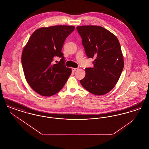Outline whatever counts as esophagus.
Wrapping results in <instances>:
<instances>
[{
  "label": "esophagus",
  "mask_w": 149,
  "mask_h": 149,
  "mask_svg": "<svg viewBox=\"0 0 149 149\" xmlns=\"http://www.w3.org/2000/svg\"><path fill=\"white\" fill-rule=\"evenodd\" d=\"M78 70H79V68H72V70L73 71H77Z\"/></svg>",
  "instance_id": "obj_1"
}]
</instances>
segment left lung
<instances>
[{"mask_svg":"<svg viewBox=\"0 0 149 149\" xmlns=\"http://www.w3.org/2000/svg\"><path fill=\"white\" fill-rule=\"evenodd\" d=\"M88 58H94L93 68H86L80 84L94 95L109 92L118 82L124 66L120 43L117 37L98 26L77 27Z\"/></svg>","mask_w":149,"mask_h":149,"instance_id":"left-lung-1","label":"left lung"}]
</instances>
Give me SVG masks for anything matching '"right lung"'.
Returning a JSON list of instances; mask_svg holds the SVG:
<instances>
[{"mask_svg": "<svg viewBox=\"0 0 149 149\" xmlns=\"http://www.w3.org/2000/svg\"><path fill=\"white\" fill-rule=\"evenodd\" d=\"M73 26H54L37 29L31 36L22 54V65L29 86L38 94L50 97L58 92L71 74L65 65L61 52ZM61 57L57 64L55 56Z\"/></svg>", "mask_w": 149, "mask_h": 149, "instance_id": "right-lung-1", "label": "right lung"}]
</instances>
